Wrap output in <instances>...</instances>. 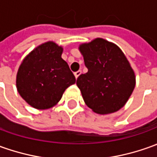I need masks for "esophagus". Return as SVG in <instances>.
<instances>
[{
    "instance_id": "1",
    "label": "esophagus",
    "mask_w": 157,
    "mask_h": 157,
    "mask_svg": "<svg viewBox=\"0 0 157 157\" xmlns=\"http://www.w3.org/2000/svg\"><path fill=\"white\" fill-rule=\"evenodd\" d=\"M81 74H82V71H81V70H78V71L75 72V78H76V79L78 78V76Z\"/></svg>"
}]
</instances>
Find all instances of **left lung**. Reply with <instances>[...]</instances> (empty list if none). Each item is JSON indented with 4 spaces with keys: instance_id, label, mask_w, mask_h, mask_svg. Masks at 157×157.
Here are the masks:
<instances>
[{
    "instance_id": "left-lung-1",
    "label": "left lung",
    "mask_w": 157,
    "mask_h": 157,
    "mask_svg": "<svg viewBox=\"0 0 157 157\" xmlns=\"http://www.w3.org/2000/svg\"><path fill=\"white\" fill-rule=\"evenodd\" d=\"M79 50L87 68V73L80 75L76 81L84 102L99 114L119 111L136 85L126 56L115 44L101 38L82 44Z\"/></svg>"
}]
</instances>
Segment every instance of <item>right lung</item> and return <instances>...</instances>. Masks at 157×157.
Listing matches in <instances>:
<instances>
[{
	"label": "right lung",
	"mask_w": 157,
	"mask_h": 157,
	"mask_svg": "<svg viewBox=\"0 0 157 157\" xmlns=\"http://www.w3.org/2000/svg\"><path fill=\"white\" fill-rule=\"evenodd\" d=\"M62 53L63 47L56 43H44L25 56L18 70L17 90L36 109H48L56 105L65 89L75 82Z\"/></svg>",
	"instance_id": "add662e5"
}]
</instances>
